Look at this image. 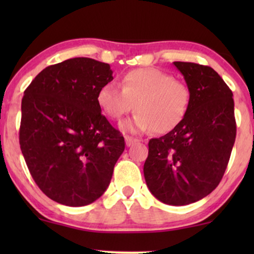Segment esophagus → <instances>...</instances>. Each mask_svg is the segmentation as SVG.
<instances>
[{
	"label": "esophagus",
	"instance_id": "esophagus-1",
	"mask_svg": "<svg viewBox=\"0 0 254 254\" xmlns=\"http://www.w3.org/2000/svg\"><path fill=\"white\" fill-rule=\"evenodd\" d=\"M136 141H137L136 138H134V137H131V136H128V135H126V136H125V142H126L127 147H130V145L134 144Z\"/></svg>",
	"mask_w": 254,
	"mask_h": 254
}]
</instances>
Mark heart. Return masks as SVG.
<instances>
[{
	"label": "heart",
	"instance_id": "heart-1",
	"mask_svg": "<svg viewBox=\"0 0 254 254\" xmlns=\"http://www.w3.org/2000/svg\"><path fill=\"white\" fill-rule=\"evenodd\" d=\"M121 89L106 83L97 92V104L112 120H120L134 109L133 119L121 124L130 133L152 130L169 133L185 119L190 105V90L185 83L156 68H138L121 78Z\"/></svg>",
	"mask_w": 254,
	"mask_h": 254
}]
</instances>
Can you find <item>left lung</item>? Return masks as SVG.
Wrapping results in <instances>:
<instances>
[{
  "label": "left lung",
  "instance_id": "8db88e82",
  "mask_svg": "<svg viewBox=\"0 0 254 254\" xmlns=\"http://www.w3.org/2000/svg\"><path fill=\"white\" fill-rule=\"evenodd\" d=\"M190 90L183 123L149 141L143 166L152 195L171 206L196 202L216 189L227 169L236 138L232 92L208 65L173 62Z\"/></svg>",
  "mask_w": 254,
  "mask_h": 254
}]
</instances>
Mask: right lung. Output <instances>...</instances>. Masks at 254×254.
I'll list each match as a JSON object with an SVG mask.
<instances>
[{
  "instance_id": "obj_1",
  "label": "right lung",
  "mask_w": 254,
  "mask_h": 254,
  "mask_svg": "<svg viewBox=\"0 0 254 254\" xmlns=\"http://www.w3.org/2000/svg\"><path fill=\"white\" fill-rule=\"evenodd\" d=\"M109 64L74 58L45 68L22 99L20 150L39 189L55 202L81 207L110 185L125 140L97 104L113 79Z\"/></svg>"
}]
</instances>
